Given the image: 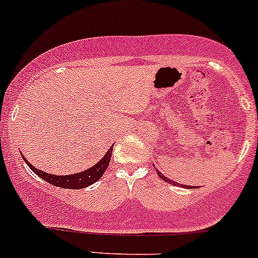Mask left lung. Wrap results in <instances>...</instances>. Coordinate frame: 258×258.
<instances>
[{"instance_id": "1", "label": "left lung", "mask_w": 258, "mask_h": 258, "mask_svg": "<svg viewBox=\"0 0 258 258\" xmlns=\"http://www.w3.org/2000/svg\"><path fill=\"white\" fill-rule=\"evenodd\" d=\"M155 169H157V168H155ZM157 174H158V176H159L161 180L165 181V182L171 183L172 186H177V185H179V183L175 182V181H172V180H170V179H168V177H166V176H164V175L161 174V172H160L159 170H158V169H157ZM180 185H181V183H180ZM180 185H179V186H180ZM183 187H186V188H192V187H194V186H191V187H189V186H185V185H183ZM196 187H197V186H196Z\"/></svg>"}]
</instances>
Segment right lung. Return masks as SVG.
<instances>
[{"label": "right lung", "mask_w": 258, "mask_h": 258, "mask_svg": "<svg viewBox=\"0 0 258 258\" xmlns=\"http://www.w3.org/2000/svg\"><path fill=\"white\" fill-rule=\"evenodd\" d=\"M112 147L106 152V154L101 158L100 160L98 161L95 165L90 166L89 169L87 170L81 171V172H76V174L72 175H53V174H47V172L39 170L36 169L35 166H33L32 164L29 163L23 154V159L27 165L29 166L32 170L35 172L38 176H40L42 180L47 181V182L51 183L53 186H57V187H62V188H71V189H78V188H84L88 187V186L93 185L94 182L100 179L101 176L104 175V172L107 169V165L110 163V158H111V153H112Z\"/></svg>", "instance_id": "1"}]
</instances>
